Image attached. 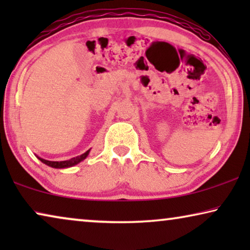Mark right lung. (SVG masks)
I'll return each mask as SVG.
<instances>
[{"label": "right lung", "mask_w": 250, "mask_h": 250, "mask_svg": "<svg viewBox=\"0 0 250 250\" xmlns=\"http://www.w3.org/2000/svg\"><path fill=\"white\" fill-rule=\"evenodd\" d=\"M88 152H90V150H87V151L84 152L83 155L74 157V158H71L69 160H63V162H50V160H45L43 158H40V157H37V158H39L42 163L45 164V165L53 167V168H67V167L75 166V165H77L78 163L83 162V160L88 156Z\"/></svg>", "instance_id": "obj_1"}]
</instances>
